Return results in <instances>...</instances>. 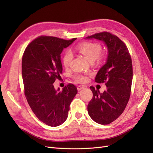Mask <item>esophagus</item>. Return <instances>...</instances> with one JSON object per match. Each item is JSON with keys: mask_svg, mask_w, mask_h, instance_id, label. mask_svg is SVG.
Wrapping results in <instances>:
<instances>
[{"mask_svg": "<svg viewBox=\"0 0 153 153\" xmlns=\"http://www.w3.org/2000/svg\"><path fill=\"white\" fill-rule=\"evenodd\" d=\"M84 87H85V86H84V85H78L77 86V89L78 91H80V90H81L82 89H83V88H84Z\"/></svg>", "mask_w": 153, "mask_h": 153, "instance_id": "1", "label": "esophagus"}]
</instances>
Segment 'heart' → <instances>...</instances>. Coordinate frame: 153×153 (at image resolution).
<instances>
[{
	"label": "heart",
	"mask_w": 153,
	"mask_h": 153,
	"mask_svg": "<svg viewBox=\"0 0 153 153\" xmlns=\"http://www.w3.org/2000/svg\"><path fill=\"white\" fill-rule=\"evenodd\" d=\"M76 50L90 61H100L103 59V55L101 54V46L99 43L85 42L78 45L76 47ZM73 59V54L70 51L67 50L62 57V63L65 67H68ZM73 78L78 83H85L89 80L87 75L76 73L73 75Z\"/></svg>",
	"instance_id": "b5f03b06"
}]
</instances>
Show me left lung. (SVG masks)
Here are the masks:
<instances>
[{
  "instance_id": "left-lung-1",
  "label": "left lung",
  "mask_w": 153,
  "mask_h": 153,
  "mask_svg": "<svg viewBox=\"0 0 153 153\" xmlns=\"http://www.w3.org/2000/svg\"><path fill=\"white\" fill-rule=\"evenodd\" d=\"M87 38L103 41L108 48L107 61L95 78L96 82L105 83L107 88L100 93L98 89L90 87L93 97L87 105V111L96 123L108 124L123 114L130 97L133 79L131 55L123 41L110 32H99Z\"/></svg>"
}]
</instances>
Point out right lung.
<instances>
[{"label": "right lung", "mask_w": 153, "mask_h": 153, "mask_svg": "<svg viewBox=\"0 0 153 153\" xmlns=\"http://www.w3.org/2000/svg\"><path fill=\"white\" fill-rule=\"evenodd\" d=\"M76 39L41 36L31 41L23 55L22 74L27 102L39 120L50 126H59L66 121L78 92L72 84L62 91L55 90L53 85L61 78V53Z\"/></svg>", "instance_id": "1"}]
</instances>
